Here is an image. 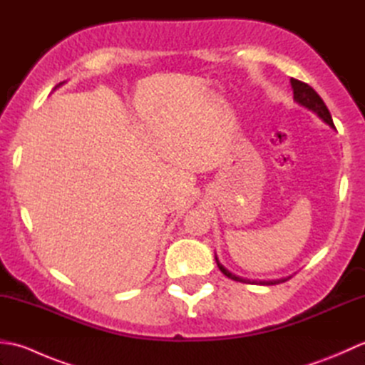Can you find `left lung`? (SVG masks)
Segmentation results:
<instances>
[{
	"label": "left lung",
	"mask_w": 365,
	"mask_h": 365,
	"mask_svg": "<svg viewBox=\"0 0 365 365\" xmlns=\"http://www.w3.org/2000/svg\"><path fill=\"white\" fill-rule=\"evenodd\" d=\"M290 84H292V89H293V100L297 102L299 106L306 108L311 113H314L317 118H320L324 123H328L331 128H334V122H332L331 118V113L324 105V102L322 100V97L317 94V92L309 86V84L298 81L294 78H290ZM215 260H216V265L222 271L224 274L227 277L234 279L237 282H245V284H260V285H276V284H281L285 282L287 279H290L292 276H285V277H279V279H269V281H255V279H247V277H242V276H237L234 273H230V271L222 265V263L218 260V255L215 254Z\"/></svg>",
	"instance_id": "1"
}]
</instances>
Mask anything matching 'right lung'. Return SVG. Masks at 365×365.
I'll use <instances>...</instances> for the list:
<instances>
[{
	"label": "right lung",
	"mask_w": 365,
	"mask_h": 365,
	"mask_svg": "<svg viewBox=\"0 0 365 365\" xmlns=\"http://www.w3.org/2000/svg\"><path fill=\"white\" fill-rule=\"evenodd\" d=\"M61 84H63V83H61ZM61 84H59V86H61ZM59 86H56V88H59ZM56 88H54V89H56Z\"/></svg>",
	"instance_id": "right-lung-1"
}]
</instances>
